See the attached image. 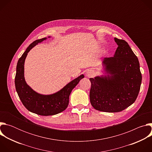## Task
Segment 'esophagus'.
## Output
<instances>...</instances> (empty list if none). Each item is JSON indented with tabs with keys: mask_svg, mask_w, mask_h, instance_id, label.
<instances>
[{
	"mask_svg": "<svg viewBox=\"0 0 152 152\" xmlns=\"http://www.w3.org/2000/svg\"><path fill=\"white\" fill-rule=\"evenodd\" d=\"M85 75H86V76H87L88 77H93L94 75V72L92 70H88L86 72Z\"/></svg>",
	"mask_w": 152,
	"mask_h": 152,
	"instance_id": "1",
	"label": "esophagus"
}]
</instances>
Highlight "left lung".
<instances>
[{"label":"left lung","mask_w":152,"mask_h":152,"mask_svg":"<svg viewBox=\"0 0 152 152\" xmlns=\"http://www.w3.org/2000/svg\"><path fill=\"white\" fill-rule=\"evenodd\" d=\"M118 48L114 56L102 61L107 75L90 78V102L95 110L118 113L136 100L142 81L138 58L128 43L114 38Z\"/></svg>","instance_id":"obj_1"}]
</instances>
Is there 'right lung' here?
<instances>
[{"label": "right lung", "mask_w": 152, "mask_h": 152, "mask_svg": "<svg viewBox=\"0 0 152 152\" xmlns=\"http://www.w3.org/2000/svg\"><path fill=\"white\" fill-rule=\"evenodd\" d=\"M50 38V37H49ZM43 38L34 41L19 58L16 68L15 86L18 96L26 109L38 115H53L64 111L68 106L72 90L84 77L81 75L67 84L60 91L50 95H42L34 91L26 83L24 77V64L28 53L39 42L46 39Z\"/></svg>", "instance_id": "1"}]
</instances>
